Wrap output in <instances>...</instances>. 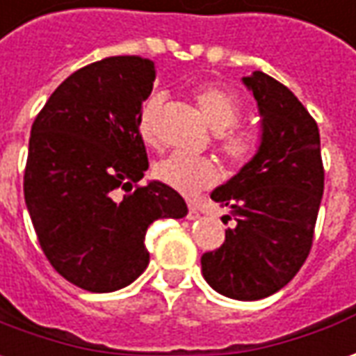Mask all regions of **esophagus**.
I'll return each instance as SVG.
<instances>
[{
	"instance_id": "34e87169",
	"label": "esophagus",
	"mask_w": 356,
	"mask_h": 356,
	"mask_svg": "<svg viewBox=\"0 0 356 356\" xmlns=\"http://www.w3.org/2000/svg\"><path fill=\"white\" fill-rule=\"evenodd\" d=\"M188 219L195 220L200 219V207L193 202H188Z\"/></svg>"
}]
</instances>
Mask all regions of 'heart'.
<instances>
[{
    "mask_svg": "<svg viewBox=\"0 0 356 356\" xmlns=\"http://www.w3.org/2000/svg\"><path fill=\"white\" fill-rule=\"evenodd\" d=\"M193 102L203 122L211 127V131L217 134L215 147L222 163L230 170H240L256 159L261 147V136L252 127L238 126L244 118V104L232 90L215 85L203 87L195 90ZM159 108H161V97H151L139 110L137 129L147 145L156 143L154 118ZM154 176L159 178V182L166 184L178 193L195 195L217 182L219 168L211 159L174 153L154 164Z\"/></svg>",
    "mask_w": 356,
    "mask_h": 356,
    "instance_id": "obj_1",
    "label": "heart"
}]
</instances>
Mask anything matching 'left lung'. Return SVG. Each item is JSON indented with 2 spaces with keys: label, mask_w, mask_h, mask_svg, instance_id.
Returning <instances> with one entry per match:
<instances>
[{
  "label": "left lung",
  "mask_w": 356,
  "mask_h": 356,
  "mask_svg": "<svg viewBox=\"0 0 356 356\" xmlns=\"http://www.w3.org/2000/svg\"><path fill=\"white\" fill-rule=\"evenodd\" d=\"M261 114L256 159L219 186L211 200L230 209L219 250L202 256L217 293L259 300L293 279L310 254L323 193L318 124L283 83L261 71L244 77Z\"/></svg>",
  "instance_id": "1"
}]
</instances>
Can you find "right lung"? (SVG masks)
Masks as SVG:
<instances>
[{"label":"right lung","mask_w":356,"mask_h":356,"mask_svg":"<svg viewBox=\"0 0 356 356\" xmlns=\"http://www.w3.org/2000/svg\"><path fill=\"white\" fill-rule=\"evenodd\" d=\"M154 73L139 56L89 63L51 92L31 129L23 186L40 248L90 293L134 283L149 266L147 229L188 215L166 184L139 186L149 159L137 118Z\"/></svg>","instance_id":"right-lung-1"}]
</instances>
